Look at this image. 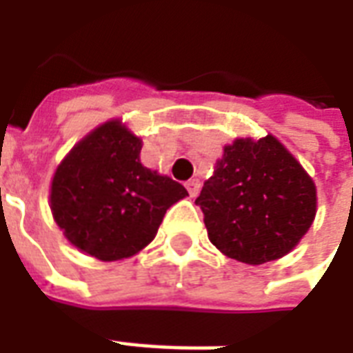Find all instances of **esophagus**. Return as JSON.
Here are the masks:
<instances>
[{
  "label": "esophagus",
  "instance_id": "1",
  "mask_svg": "<svg viewBox=\"0 0 353 353\" xmlns=\"http://www.w3.org/2000/svg\"><path fill=\"white\" fill-rule=\"evenodd\" d=\"M187 190L188 194H190V198H196L199 194V190H201V183H199V179H190V181L187 183Z\"/></svg>",
  "mask_w": 353,
  "mask_h": 353
}]
</instances>
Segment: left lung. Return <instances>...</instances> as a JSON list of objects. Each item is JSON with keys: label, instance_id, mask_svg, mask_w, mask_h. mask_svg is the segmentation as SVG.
Masks as SVG:
<instances>
[{"label": "left lung", "instance_id": "1", "mask_svg": "<svg viewBox=\"0 0 353 353\" xmlns=\"http://www.w3.org/2000/svg\"><path fill=\"white\" fill-rule=\"evenodd\" d=\"M196 205L209 240L223 254L260 265L288 254L306 234L317 190L279 139H236L223 148Z\"/></svg>", "mask_w": 353, "mask_h": 353}]
</instances>
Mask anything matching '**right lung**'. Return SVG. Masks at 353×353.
I'll return each mask as SVG.
<instances>
[{"label": "right lung", "instance_id": "obj_1", "mask_svg": "<svg viewBox=\"0 0 353 353\" xmlns=\"http://www.w3.org/2000/svg\"><path fill=\"white\" fill-rule=\"evenodd\" d=\"M143 141L121 121L85 135L51 183L57 225L77 249L113 262L154 240L166 209L188 196L181 183L141 165Z\"/></svg>", "mask_w": 353, "mask_h": 353}]
</instances>
